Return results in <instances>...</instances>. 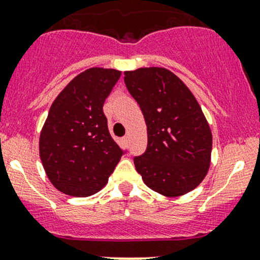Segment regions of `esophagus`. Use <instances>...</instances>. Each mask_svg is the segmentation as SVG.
<instances>
[{"label":"esophagus","mask_w":260,"mask_h":260,"mask_svg":"<svg viewBox=\"0 0 260 260\" xmlns=\"http://www.w3.org/2000/svg\"><path fill=\"white\" fill-rule=\"evenodd\" d=\"M128 141H129V137H128V136H124V137H123V142H124L125 145H128Z\"/></svg>","instance_id":"1"}]
</instances>
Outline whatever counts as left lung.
Returning a JSON list of instances; mask_svg holds the SVG:
<instances>
[{"mask_svg":"<svg viewBox=\"0 0 260 260\" xmlns=\"http://www.w3.org/2000/svg\"><path fill=\"white\" fill-rule=\"evenodd\" d=\"M147 125V149L136 156L145 185L168 198L190 192L210 167L212 131L192 92L166 68L124 72Z\"/></svg>","mask_w":260,"mask_h":260,"instance_id":"1","label":"left lung"}]
</instances>
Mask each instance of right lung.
Segmentation results:
<instances>
[{"mask_svg":"<svg viewBox=\"0 0 260 260\" xmlns=\"http://www.w3.org/2000/svg\"><path fill=\"white\" fill-rule=\"evenodd\" d=\"M122 73L91 68L69 82L51 105L40 156L55 187L75 198L99 192L124 154L111 138L103 106Z\"/></svg>","mask_w":260,"mask_h":260,"instance_id":"1","label":"right lung"}]
</instances>
